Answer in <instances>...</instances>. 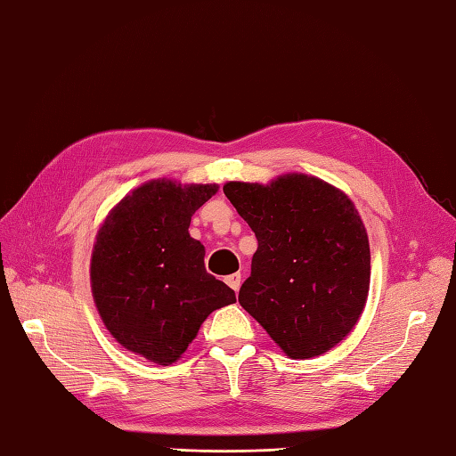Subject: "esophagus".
<instances>
[{
	"instance_id": "esophagus-1",
	"label": "esophagus",
	"mask_w": 456,
	"mask_h": 456,
	"mask_svg": "<svg viewBox=\"0 0 456 456\" xmlns=\"http://www.w3.org/2000/svg\"><path fill=\"white\" fill-rule=\"evenodd\" d=\"M226 283L232 287V289L238 291L240 289V283H241V275L240 273H232L226 277Z\"/></svg>"
}]
</instances>
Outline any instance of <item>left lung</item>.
<instances>
[{
	"instance_id": "8db88e82",
	"label": "left lung",
	"mask_w": 456,
	"mask_h": 456,
	"mask_svg": "<svg viewBox=\"0 0 456 456\" xmlns=\"http://www.w3.org/2000/svg\"><path fill=\"white\" fill-rule=\"evenodd\" d=\"M222 191L257 238L240 305L293 360L345 340L370 291L368 232L354 202L303 173L230 181Z\"/></svg>"
}]
</instances>
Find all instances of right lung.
<instances>
[{"label": "right lung", "instance_id": "1", "mask_svg": "<svg viewBox=\"0 0 456 456\" xmlns=\"http://www.w3.org/2000/svg\"><path fill=\"white\" fill-rule=\"evenodd\" d=\"M218 184L143 183L98 228L90 285L100 319L119 345L161 366L179 360L212 311L234 291L204 269L191 216Z\"/></svg>", "mask_w": 456, "mask_h": 456}]
</instances>
